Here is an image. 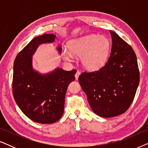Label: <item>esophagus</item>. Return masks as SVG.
Listing matches in <instances>:
<instances>
[{"instance_id": "esophagus-1", "label": "esophagus", "mask_w": 148, "mask_h": 148, "mask_svg": "<svg viewBox=\"0 0 148 148\" xmlns=\"http://www.w3.org/2000/svg\"><path fill=\"white\" fill-rule=\"evenodd\" d=\"M79 75H80V72L79 71H77L76 72L75 75V79H76L77 80L78 79V78H79Z\"/></svg>"}]
</instances>
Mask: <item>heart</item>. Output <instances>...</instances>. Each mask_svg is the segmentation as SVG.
<instances>
[{"label":"heart","instance_id":"1","mask_svg":"<svg viewBox=\"0 0 148 148\" xmlns=\"http://www.w3.org/2000/svg\"><path fill=\"white\" fill-rule=\"evenodd\" d=\"M110 43L104 36L90 35L70 42V51L63 50V56L69 61L73 59V55L81 57L83 65L88 69H96L100 67L108 57Z\"/></svg>","mask_w":148,"mask_h":148}]
</instances>
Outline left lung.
Here are the masks:
<instances>
[{
    "label": "left lung",
    "instance_id": "obj_1",
    "mask_svg": "<svg viewBox=\"0 0 148 148\" xmlns=\"http://www.w3.org/2000/svg\"><path fill=\"white\" fill-rule=\"evenodd\" d=\"M110 33L112 44L106 64L98 70L83 72L78 79L92 110L104 118L128 110L139 83L134 50L115 32Z\"/></svg>",
    "mask_w": 148,
    "mask_h": 148
}]
</instances>
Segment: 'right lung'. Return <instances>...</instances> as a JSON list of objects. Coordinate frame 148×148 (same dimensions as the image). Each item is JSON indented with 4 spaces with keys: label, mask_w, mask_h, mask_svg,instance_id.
<instances>
[{
    "label": "right lung",
    "mask_w": 148,
    "mask_h": 148,
    "mask_svg": "<svg viewBox=\"0 0 148 148\" xmlns=\"http://www.w3.org/2000/svg\"><path fill=\"white\" fill-rule=\"evenodd\" d=\"M54 34L34 38L16 56L14 61L13 94L22 112L34 122L51 124L61 118L68 86L75 79V69H56L46 75H40L32 69V57L42 43L53 42ZM61 52V47L58 48Z\"/></svg>",
    "instance_id": "1"
}]
</instances>
